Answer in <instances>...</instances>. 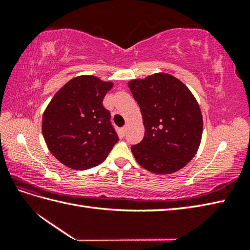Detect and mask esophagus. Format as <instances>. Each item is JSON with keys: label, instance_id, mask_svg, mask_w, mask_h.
<instances>
[{"label": "esophagus", "instance_id": "1", "mask_svg": "<svg viewBox=\"0 0 250 250\" xmlns=\"http://www.w3.org/2000/svg\"><path fill=\"white\" fill-rule=\"evenodd\" d=\"M126 130H128V126H124V128L121 129V131H122V134H125V132H126Z\"/></svg>", "mask_w": 250, "mask_h": 250}]
</instances>
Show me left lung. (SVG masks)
I'll return each mask as SVG.
<instances>
[{"label": "left lung", "instance_id": "1", "mask_svg": "<svg viewBox=\"0 0 250 250\" xmlns=\"http://www.w3.org/2000/svg\"><path fill=\"white\" fill-rule=\"evenodd\" d=\"M128 86L140 105L144 139L131 148L136 162L155 174L185 167L198 151L203 117L186 84L167 73L132 79Z\"/></svg>", "mask_w": 250, "mask_h": 250}]
</instances>
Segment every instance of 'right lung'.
I'll return each mask as SVG.
<instances>
[{"instance_id": "right-lung-1", "label": "right lung", "mask_w": 250, "mask_h": 250, "mask_svg": "<svg viewBox=\"0 0 250 250\" xmlns=\"http://www.w3.org/2000/svg\"><path fill=\"white\" fill-rule=\"evenodd\" d=\"M114 83L77 76L58 90L44 111L42 131L51 155L73 169L102 163L119 141L103 106Z\"/></svg>"}]
</instances>
